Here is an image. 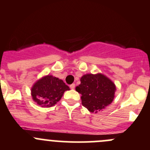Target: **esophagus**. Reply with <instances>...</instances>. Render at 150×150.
Wrapping results in <instances>:
<instances>
[{
    "instance_id": "obj_1",
    "label": "esophagus",
    "mask_w": 150,
    "mask_h": 150,
    "mask_svg": "<svg viewBox=\"0 0 150 150\" xmlns=\"http://www.w3.org/2000/svg\"><path fill=\"white\" fill-rule=\"evenodd\" d=\"M70 88H71V89H74L75 88V84H71L70 85Z\"/></svg>"
}]
</instances>
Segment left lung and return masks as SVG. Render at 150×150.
Wrapping results in <instances>:
<instances>
[{
  "instance_id": "8db88e82",
  "label": "left lung",
  "mask_w": 150,
  "mask_h": 150,
  "mask_svg": "<svg viewBox=\"0 0 150 150\" xmlns=\"http://www.w3.org/2000/svg\"><path fill=\"white\" fill-rule=\"evenodd\" d=\"M80 82V85L76 87V91L82 95V105L90 112L96 113L113 101L116 87L104 74H85L81 77Z\"/></svg>"
}]
</instances>
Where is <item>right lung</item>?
I'll use <instances>...</instances> for the list:
<instances>
[{"label":"right lung","instance_id":"obj_1","mask_svg":"<svg viewBox=\"0 0 150 150\" xmlns=\"http://www.w3.org/2000/svg\"><path fill=\"white\" fill-rule=\"evenodd\" d=\"M69 87L59 78L46 75L38 79L31 87V95L34 102L42 108H50L56 105Z\"/></svg>","mask_w":150,"mask_h":150}]
</instances>
